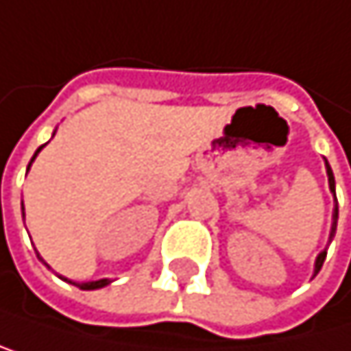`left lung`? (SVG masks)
<instances>
[{
  "instance_id": "8db88e82",
  "label": "left lung",
  "mask_w": 351,
  "mask_h": 351,
  "mask_svg": "<svg viewBox=\"0 0 351 351\" xmlns=\"http://www.w3.org/2000/svg\"><path fill=\"white\" fill-rule=\"evenodd\" d=\"M326 173H328V184H330V191L335 193V176H332V169H330V165L326 162ZM337 216H339V210L335 207V216H332V228H330V239L335 237V231H337ZM324 258H326V250L324 252H320V256H317V261H315V273L313 276H317V271L322 269V265H324Z\"/></svg>"
}]
</instances>
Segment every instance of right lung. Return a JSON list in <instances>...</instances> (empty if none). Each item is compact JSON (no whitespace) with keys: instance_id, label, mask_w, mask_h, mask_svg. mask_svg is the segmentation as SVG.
I'll use <instances>...</instances> for the list:
<instances>
[{"instance_id":"obj_1","label":"right lung","mask_w":351,"mask_h":351,"mask_svg":"<svg viewBox=\"0 0 351 351\" xmlns=\"http://www.w3.org/2000/svg\"><path fill=\"white\" fill-rule=\"evenodd\" d=\"M40 150H42V148H38V152H40ZM38 152H36V154H38ZM36 154H34V158H36ZM34 158H31V160H34ZM23 216H25V214H23ZM63 280H65V278H63ZM65 282H67V280H65ZM71 284H73V282H71ZM108 284H110L108 280H99V282H88V284H75V286H80L82 290H97V288H104V286H108Z\"/></svg>"}]
</instances>
